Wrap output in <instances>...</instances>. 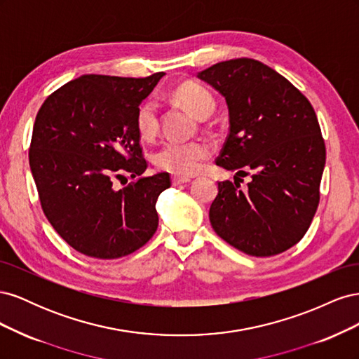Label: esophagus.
<instances>
[{"instance_id": "esophagus-1", "label": "esophagus", "mask_w": 359, "mask_h": 359, "mask_svg": "<svg viewBox=\"0 0 359 359\" xmlns=\"http://www.w3.org/2000/svg\"><path fill=\"white\" fill-rule=\"evenodd\" d=\"M191 180L189 177H180V175H175L172 178V184L173 186H181V184H187L190 182Z\"/></svg>"}]
</instances>
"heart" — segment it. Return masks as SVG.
I'll return each instance as SVG.
<instances>
[{"label":"heart","mask_w":359,"mask_h":359,"mask_svg":"<svg viewBox=\"0 0 359 359\" xmlns=\"http://www.w3.org/2000/svg\"><path fill=\"white\" fill-rule=\"evenodd\" d=\"M180 103L198 119H206L214 109L212 95L203 86L196 83H184L175 91ZM136 127L142 137H153L158 130V104L154 99H147L137 107ZM211 154L210 145L203 140H168L157 153L156 165L177 175L196 173L205 158Z\"/></svg>","instance_id":"1"}]
</instances>
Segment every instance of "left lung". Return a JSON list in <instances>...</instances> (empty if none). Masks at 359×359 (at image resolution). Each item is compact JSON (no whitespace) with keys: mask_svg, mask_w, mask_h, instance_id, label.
<instances>
[{"mask_svg":"<svg viewBox=\"0 0 359 359\" xmlns=\"http://www.w3.org/2000/svg\"><path fill=\"white\" fill-rule=\"evenodd\" d=\"M196 78L224 97L229 136L217 166L252 173L247 190L219 182L210 222L220 238L256 257L286 252L318 210L325 144L310 102L280 73L252 58L205 69Z\"/></svg>","mask_w":359,"mask_h":359,"instance_id":"8db88e82","label":"left lung"}]
</instances>
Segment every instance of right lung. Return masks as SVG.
<instances>
[{"label": "right lung", "mask_w": 359, "mask_h": 359, "mask_svg": "<svg viewBox=\"0 0 359 359\" xmlns=\"http://www.w3.org/2000/svg\"><path fill=\"white\" fill-rule=\"evenodd\" d=\"M165 73L148 78L82 74L41 104L29 148L40 203L58 235L79 253L116 259L157 231L156 202L169 173L115 189V177L142 175L136 114Z\"/></svg>", "instance_id": "1"}]
</instances>
